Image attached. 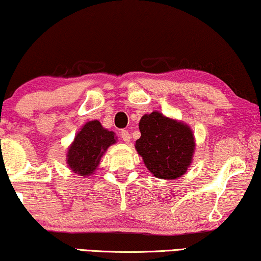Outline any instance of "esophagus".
<instances>
[{
	"label": "esophagus",
	"mask_w": 261,
	"mask_h": 261,
	"mask_svg": "<svg viewBox=\"0 0 261 261\" xmlns=\"http://www.w3.org/2000/svg\"><path fill=\"white\" fill-rule=\"evenodd\" d=\"M120 137H122V139L125 143H129L130 139H131V136L129 134V131H126V130H123L122 132H120Z\"/></svg>",
	"instance_id": "obj_1"
}]
</instances>
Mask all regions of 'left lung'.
Here are the masks:
<instances>
[{
    "label": "left lung",
    "instance_id": "1",
    "mask_svg": "<svg viewBox=\"0 0 261 261\" xmlns=\"http://www.w3.org/2000/svg\"><path fill=\"white\" fill-rule=\"evenodd\" d=\"M141 138L135 144L147 170L155 178L174 180L191 165L196 139L192 129L181 120L159 111L145 114L139 120Z\"/></svg>",
    "mask_w": 261,
    "mask_h": 261
}]
</instances>
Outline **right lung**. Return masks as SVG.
Returning a JSON list of instances; mask_svg holds the SVG:
<instances>
[{"label":"right lung","instance_id":"obj_1","mask_svg":"<svg viewBox=\"0 0 261 261\" xmlns=\"http://www.w3.org/2000/svg\"><path fill=\"white\" fill-rule=\"evenodd\" d=\"M117 142L114 131L102 126L99 120L87 122L77 132L67 151L68 168L73 173L89 177L98 168L109 146Z\"/></svg>","mask_w":261,"mask_h":261}]
</instances>
